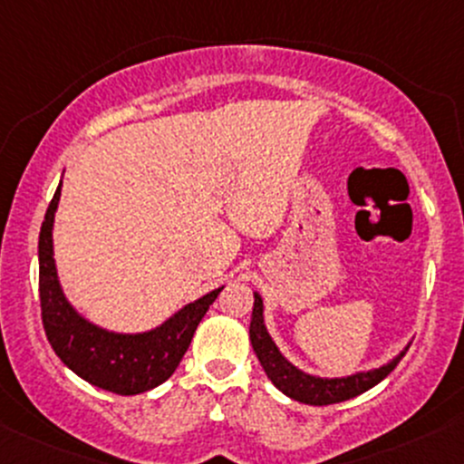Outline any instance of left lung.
Returning <instances> with one entry per match:
<instances>
[{"instance_id":"left-lung-1","label":"left lung","mask_w":464,"mask_h":464,"mask_svg":"<svg viewBox=\"0 0 464 464\" xmlns=\"http://www.w3.org/2000/svg\"><path fill=\"white\" fill-rule=\"evenodd\" d=\"M253 297H256V304H253L251 328H248L253 350H256L259 363H262L264 372H266L268 379L273 381L275 388L284 392V394L290 396V399L299 401V403L333 405V403H341V401L354 399V396L363 394V392L374 388L376 383H381V381H383L385 376L396 368V363H399L407 353L405 348L403 353L394 356L388 365H381V368L370 370V372H356L353 376H343V379H322V376H310L284 359L282 353L277 350V345L273 343L266 325H264L262 297H259L257 293L253 295Z\"/></svg>"}]
</instances>
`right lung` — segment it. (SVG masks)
Listing matches in <instances>:
<instances>
[{
    "mask_svg": "<svg viewBox=\"0 0 464 464\" xmlns=\"http://www.w3.org/2000/svg\"><path fill=\"white\" fill-rule=\"evenodd\" d=\"M61 185L45 211L39 233V299L45 337L57 356L96 388L114 394H140L165 383L189 348L198 324L222 288L187 304L160 328L140 334H119L99 328L70 306L59 286L53 257V222Z\"/></svg>",
    "mask_w": 464,
    "mask_h": 464,
    "instance_id": "obj_1",
    "label": "right lung"
}]
</instances>
